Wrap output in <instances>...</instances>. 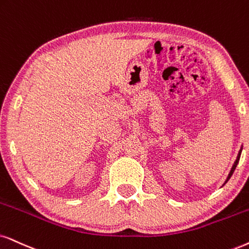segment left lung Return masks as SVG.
I'll return each instance as SVG.
<instances>
[{
	"label": "left lung",
	"instance_id": "8db88e82",
	"mask_svg": "<svg viewBox=\"0 0 249 249\" xmlns=\"http://www.w3.org/2000/svg\"><path fill=\"white\" fill-rule=\"evenodd\" d=\"M241 150H242V146H241V148H240V150H239V153H238V156H237V159H235V161H234V163H233V165H232V168H231V170H230V172H229V175H228V177H226V180L224 181V184L223 185H225L226 182L229 181V179L231 178V176L233 175V172H234V170H235V168H237V165H238V163H239V160H240V155H241Z\"/></svg>",
	"mask_w": 249,
	"mask_h": 249
}]
</instances>
